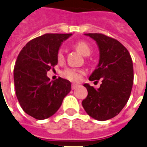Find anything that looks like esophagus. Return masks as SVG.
<instances>
[{"label":"esophagus","instance_id":"34e87169","mask_svg":"<svg viewBox=\"0 0 147 147\" xmlns=\"http://www.w3.org/2000/svg\"><path fill=\"white\" fill-rule=\"evenodd\" d=\"M78 87V84H71V89H76V88Z\"/></svg>","mask_w":147,"mask_h":147}]
</instances>
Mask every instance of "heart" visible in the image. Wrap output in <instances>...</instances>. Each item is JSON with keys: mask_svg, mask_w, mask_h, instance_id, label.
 <instances>
[{"mask_svg": "<svg viewBox=\"0 0 147 147\" xmlns=\"http://www.w3.org/2000/svg\"><path fill=\"white\" fill-rule=\"evenodd\" d=\"M76 49L79 52L84 56H88L91 55V48L87 42L79 41L75 45ZM63 59V53L62 49H59L57 53V59L59 61H62ZM85 71L82 69H76V68H67L63 71V76L66 79L73 82H78L81 80Z\"/></svg>", "mask_w": 147, "mask_h": 147, "instance_id": "heart-1", "label": "heart"}]
</instances>
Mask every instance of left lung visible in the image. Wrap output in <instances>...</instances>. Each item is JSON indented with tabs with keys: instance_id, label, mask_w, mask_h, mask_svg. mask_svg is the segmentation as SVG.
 Masks as SVG:
<instances>
[{
	"instance_id": "obj_1",
	"label": "left lung",
	"mask_w": 147,
	"mask_h": 147,
	"mask_svg": "<svg viewBox=\"0 0 147 147\" xmlns=\"http://www.w3.org/2000/svg\"><path fill=\"white\" fill-rule=\"evenodd\" d=\"M84 35L96 42L99 51L98 65L89 80L101 79L102 84L97 89L84 84L88 95L82 105L89 116L105 121L116 116L130 98L134 81L133 63L127 49L115 39L100 33Z\"/></svg>"
}]
</instances>
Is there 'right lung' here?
Segmentation results:
<instances>
[{
    "label": "right lung",
    "instance_id": "1",
    "mask_svg": "<svg viewBox=\"0 0 147 147\" xmlns=\"http://www.w3.org/2000/svg\"><path fill=\"white\" fill-rule=\"evenodd\" d=\"M71 34H45L32 40L16 59L13 71L17 99L24 111L36 119L52 116L71 89V82L59 77L50 81L47 72L58 63L57 53Z\"/></svg>",
    "mask_w": 147,
    "mask_h": 147
}]
</instances>
